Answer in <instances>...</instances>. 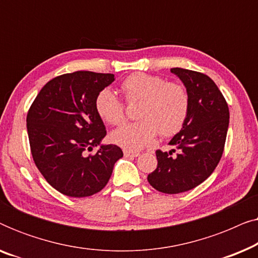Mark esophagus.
Segmentation results:
<instances>
[{"instance_id":"esophagus-1","label":"esophagus","mask_w":258,"mask_h":258,"mask_svg":"<svg viewBox=\"0 0 258 258\" xmlns=\"http://www.w3.org/2000/svg\"><path fill=\"white\" fill-rule=\"evenodd\" d=\"M123 153H124V156L125 157H137V156H140V153H137V151L124 150V151H123Z\"/></svg>"}]
</instances>
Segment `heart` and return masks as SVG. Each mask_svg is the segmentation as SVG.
Masks as SVG:
<instances>
[{"mask_svg": "<svg viewBox=\"0 0 258 258\" xmlns=\"http://www.w3.org/2000/svg\"><path fill=\"white\" fill-rule=\"evenodd\" d=\"M126 102H137V117L141 119L123 125L111 134L112 142L126 149H141L149 144L158 133L171 136L184 124L189 112V94L178 83L167 82L163 77L136 73L121 84ZM95 108L100 117L110 125L125 121L124 104L110 90L97 95Z\"/></svg>", "mask_w": 258, "mask_h": 258, "instance_id": "b5f03b06", "label": "heart"}]
</instances>
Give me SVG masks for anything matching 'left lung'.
<instances>
[{
	"label": "left lung",
	"instance_id": "8db88e82",
	"mask_svg": "<svg viewBox=\"0 0 258 258\" xmlns=\"http://www.w3.org/2000/svg\"><path fill=\"white\" fill-rule=\"evenodd\" d=\"M189 94V112L181 132L169 144L176 149L156 151L157 168L148 182L158 191L179 194L200 185L213 174L224 150L229 126L228 103L209 76L172 68Z\"/></svg>",
	"mask_w": 258,
	"mask_h": 258
}]
</instances>
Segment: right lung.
<instances>
[{
	"label": "right lung",
	"instance_id": "add662e5",
	"mask_svg": "<svg viewBox=\"0 0 258 258\" xmlns=\"http://www.w3.org/2000/svg\"><path fill=\"white\" fill-rule=\"evenodd\" d=\"M114 81L112 74H63L42 88L28 111L35 164L63 195L87 197L101 191L123 156L115 144H101L107 130L95 108L97 95ZM97 145L101 147L96 154L85 155Z\"/></svg>",
	"mask_w": 258,
	"mask_h": 258
}]
</instances>
